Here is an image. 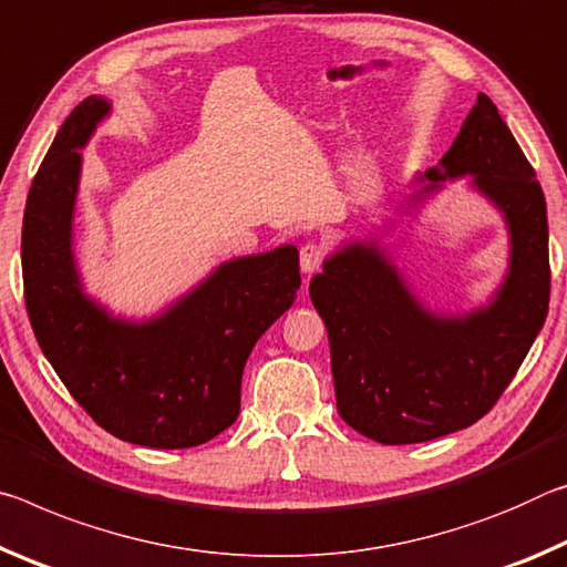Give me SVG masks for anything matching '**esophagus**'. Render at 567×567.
<instances>
[{
	"label": "esophagus",
	"instance_id": "1",
	"mask_svg": "<svg viewBox=\"0 0 567 567\" xmlns=\"http://www.w3.org/2000/svg\"><path fill=\"white\" fill-rule=\"evenodd\" d=\"M299 261H301L303 274H317L323 266V261H327V248H323L321 244H306V246H301Z\"/></svg>",
	"mask_w": 567,
	"mask_h": 567
}]
</instances>
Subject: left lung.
Here are the masks:
<instances>
[{
	"label": "left lung",
	"instance_id": "8db88e82",
	"mask_svg": "<svg viewBox=\"0 0 567 567\" xmlns=\"http://www.w3.org/2000/svg\"><path fill=\"white\" fill-rule=\"evenodd\" d=\"M457 175L505 213L509 274L487 309L434 317L374 244H351L311 278L329 331L341 420L382 444H414L482 420L513 382L550 301L547 208L533 165L495 102L477 95L460 135L422 193Z\"/></svg>",
	"mask_w": 567,
	"mask_h": 567
}]
</instances>
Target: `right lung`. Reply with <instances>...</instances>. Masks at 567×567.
<instances>
[{"label":"right lung","instance_id":"1","mask_svg":"<svg viewBox=\"0 0 567 567\" xmlns=\"http://www.w3.org/2000/svg\"><path fill=\"white\" fill-rule=\"evenodd\" d=\"M107 110L102 97L82 100L32 181L22 220L27 317L42 354L102 430L143 447H198L236 422L250 349L301 286L299 250L223 264L147 323L107 317L82 293L72 261L78 147Z\"/></svg>","mask_w":567,"mask_h":567}]
</instances>
